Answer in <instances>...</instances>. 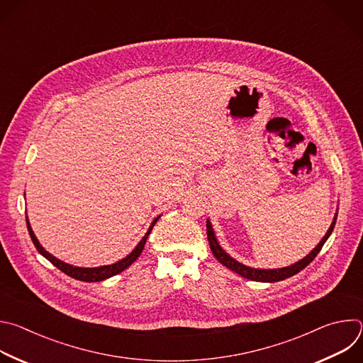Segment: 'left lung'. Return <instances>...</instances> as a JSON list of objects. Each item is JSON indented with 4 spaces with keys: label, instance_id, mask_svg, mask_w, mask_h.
<instances>
[{
    "label": "left lung",
    "instance_id": "8db88e82",
    "mask_svg": "<svg viewBox=\"0 0 363 363\" xmlns=\"http://www.w3.org/2000/svg\"><path fill=\"white\" fill-rule=\"evenodd\" d=\"M336 220H337V216H335L333 218V223L330 225V228L328 230V233L325 234V237L322 238V241L310 251V254H307L304 258H301L300 262L289 266V267H283V269H273V270H263V269H252V267H248V266H244L241 263H238L237 260H234V258L231 255H228L223 248L221 245L218 244L217 241V237H216V233L213 230V225L210 223V220H206V235H208V241H210V248L214 254V257L217 258V260L225 266L227 269L235 272L237 274H240L241 277L244 279H248V280H252V281H264V283H274V281H280V280H284V279H289L294 274H297L298 272H301L304 267H307L310 263H312L315 260V257L319 254V251L322 250L323 244L326 242V240L329 238V235L332 234L333 228H335V224H336Z\"/></svg>",
    "mask_w": 363,
    "mask_h": 363
}]
</instances>
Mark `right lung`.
<instances>
[{"mask_svg":"<svg viewBox=\"0 0 363 363\" xmlns=\"http://www.w3.org/2000/svg\"><path fill=\"white\" fill-rule=\"evenodd\" d=\"M158 220H160V217H158V218H155V220L152 221V224H150V227H149L147 233H146V234H145V237L139 241V244L135 247V250H133L129 255H126L125 258H122V260H119L118 263L111 264V266H101V267L84 269V267H74V266H72V264H67V263H65V262L59 260V258H56L55 255H51L50 252H47V251L41 247V244L38 242L37 237L34 235V233H33V230H31L30 221H28V218L26 217L27 228H28V234H30V237H31V240H33V242H34V245H35L37 251H38L43 257H45L47 260H48L51 264L56 266L59 270H62L65 274L70 276L72 279H76V280H80V281H87V283L106 280V279H109V277H112V276H116V274L122 273L123 270H126V269H128V267H129V266L136 260V258L140 255V252L143 251L145 242H146V240H147V237H149V234H150V231H152L153 225L157 224V221H158Z\"/></svg>","mask_w":363,"mask_h":363,"instance_id":"obj_1","label":"right lung"}]
</instances>
